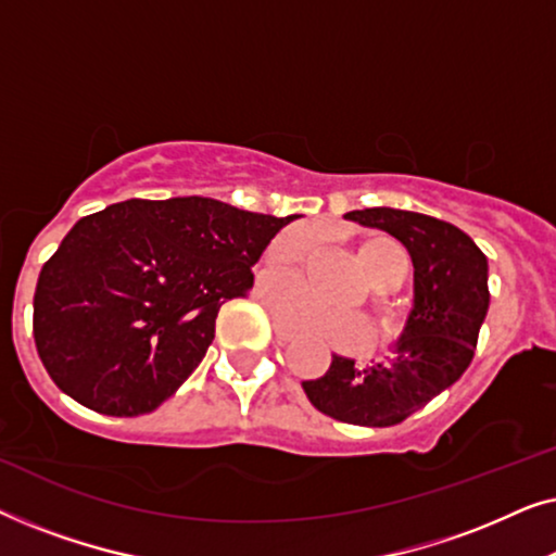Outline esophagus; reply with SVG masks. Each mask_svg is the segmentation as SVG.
<instances>
[{
    "mask_svg": "<svg viewBox=\"0 0 556 556\" xmlns=\"http://www.w3.org/2000/svg\"><path fill=\"white\" fill-rule=\"evenodd\" d=\"M273 333H276L278 341H291L295 339V331L288 329V326H283L278 321V318H273Z\"/></svg>",
    "mask_w": 556,
    "mask_h": 556,
    "instance_id": "esophagus-1",
    "label": "esophagus"
}]
</instances>
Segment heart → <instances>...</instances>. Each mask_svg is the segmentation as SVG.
Listing matches in <instances>:
<instances>
[{"mask_svg": "<svg viewBox=\"0 0 556 556\" xmlns=\"http://www.w3.org/2000/svg\"><path fill=\"white\" fill-rule=\"evenodd\" d=\"M314 245V232L308 227H288L273 238L265 250L263 265L268 273H293L303 263V257ZM359 257L371 278V311H375L377 337L382 341H394L405 329V314L392 301L390 291L400 288L407 278V253L397 240L387 235H367L359 240ZM265 299L276 311L278 318L291 329L318 333L333 344L356 349L369 339V324L354 308H331L316 301L299 280H278L263 288Z\"/></svg>", "mask_w": 556, "mask_h": 556, "instance_id": "1", "label": "heart"}]
</instances>
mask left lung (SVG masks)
<instances>
[{
	"label": "left lung",
	"mask_w": 556,
	"mask_h": 556,
	"mask_svg": "<svg viewBox=\"0 0 556 556\" xmlns=\"http://www.w3.org/2000/svg\"><path fill=\"white\" fill-rule=\"evenodd\" d=\"M344 217L390 232L407 248L415 268L413 308L390 362L354 367V359L333 354L331 367L303 382V392L333 420L392 428L468 369L489 314V261L466 232L420 212L369 207Z\"/></svg>",
	"instance_id": "left-lung-1"
}]
</instances>
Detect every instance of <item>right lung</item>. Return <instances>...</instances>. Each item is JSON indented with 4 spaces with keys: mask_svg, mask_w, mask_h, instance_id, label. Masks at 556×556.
I'll use <instances>...</instances> for the list:
<instances>
[{
    "mask_svg": "<svg viewBox=\"0 0 556 556\" xmlns=\"http://www.w3.org/2000/svg\"><path fill=\"white\" fill-rule=\"evenodd\" d=\"M295 217L172 197L78 219L35 288V346L52 382L101 415L156 409L204 359L219 306L253 288V265Z\"/></svg>",
    "mask_w": 556,
    "mask_h": 556,
    "instance_id": "add662e5",
    "label": "right lung"
}]
</instances>
